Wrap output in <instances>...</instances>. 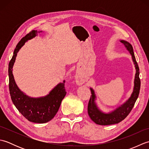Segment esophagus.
<instances>
[{
	"label": "esophagus",
	"instance_id": "obj_1",
	"mask_svg": "<svg viewBox=\"0 0 149 149\" xmlns=\"http://www.w3.org/2000/svg\"><path fill=\"white\" fill-rule=\"evenodd\" d=\"M76 79H77V83H81V79L79 78V77H76Z\"/></svg>",
	"mask_w": 149,
	"mask_h": 149
}]
</instances>
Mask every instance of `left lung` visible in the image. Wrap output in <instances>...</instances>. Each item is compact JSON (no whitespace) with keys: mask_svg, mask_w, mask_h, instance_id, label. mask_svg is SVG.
Wrapping results in <instances>:
<instances>
[{"mask_svg":"<svg viewBox=\"0 0 149 149\" xmlns=\"http://www.w3.org/2000/svg\"><path fill=\"white\" fill-rule=\"evenodd\" d=\"M120 42L123 44V45L131 54L132 61H133L135 66L136 74L134 81L133 91H132L131 97L129 98L127 100H126L125 102L117 107L115 110L106 113L102 112L97 107L95 102L96 95L95 94V91L92 88H90L91 95L90 97L89 102H88V113L90 118L98 125H107L115 124V123H118L122 121L131 112L132 107H134L136 101L138 99L139 93H140L141 84L140 77H139L140 72H139V67L134 56L133 48L127 41L120 40Z\"/></svg>","mask_w":149,"mask_h":149,"instance_id":"8db88e82","label":"left lung"}]
</instances>
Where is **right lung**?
I'll use <instances>...</instances> for the list:
<instances>
[{
	"mask_svg": "<svg viewBox=\"0 0 149 149\" xmlns=\"http://www.w3.org/2000/svg\"><path fill=\"white\" fill-rule=\"evenodd\" d=\"M37 31H32L22 38L16 47L13 56L9 63V88L11 100L19 112L30 122L43 123L51 120L58 111L61 101L66 93L65 81L59 83L46 96L33 98L27 95L19 89L13 75V66L19 50L28 40L37 36Z\"/></svg>",
	"mask_w": 149,
	"mask_h": 149,
	"instance_id": "add662e5",
	"label": "right lung"
}]
</instances>
